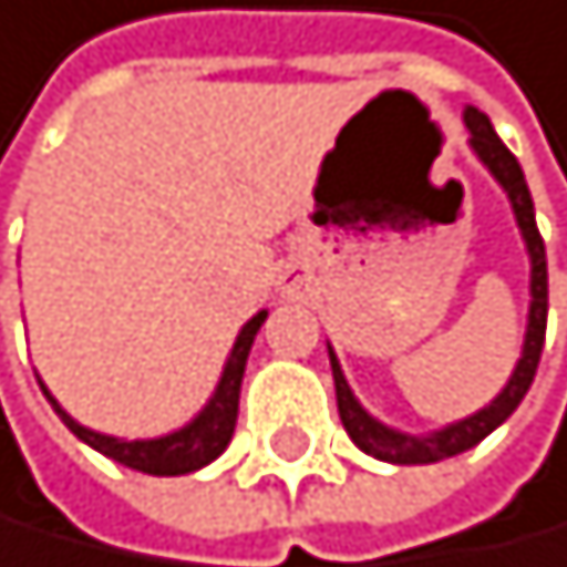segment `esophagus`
Returning <instances> with one entry per match:
<instances>
[{
	"instance_id": "34e87169",
	"label": "esophagus",
	"mask_w": 567,
	"mask_h": 567,
	"mask_svg": "<svg viewBox=\"0 0 567 567\" xmlns=\"http://www.w3.org/2000/svg\"><path fill=\"white\" fill-rule=\"evenodd\" d=\"M296 289H300V281H296V278H286V281H281V292H286V296H292Z\"/></svg>"
}]
</instances>
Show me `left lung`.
<instances>
[{
    "label": "left lung",
    "instance_id": "left-lung-1",
    "mask_svg": "<svg viewBox=\"0 0 567 567\" xmlns=\"http://www.w3.org/2000/svg\"><path fill=\"white\" fill-rule=\"evenodd\" d=\"M463 122L471 130V151L477 155V162L492 173L506 198H511V209H514V220L522 227V238H525V249H528V264H532V275H528V326H525V343H522V358L511 372L506 386L488 401L485 409L471 412L466 420H456L441 431L431 434H409V431H398V426H386L377 416H369V409L361 405L354 398L351 383H347L343 369H340V358L329 347V365H332V380H336V409H340V420H343V431L351 434V441L377 456L383 463H401V466H412V463H437V460H449V456H460V452L474 449L477 441H485L499 423L511 420V412L522 405V398L528 394L532 380H536V369H539V354H543V336H546V246L539 238V227H536V206H532V195H528V184H525V173L517 166V158L511 155L485 111H477L466 104L463 111Z\"/></svg>",
    "mask_w": 567,
    "mask_h": 567
}]
</instances>
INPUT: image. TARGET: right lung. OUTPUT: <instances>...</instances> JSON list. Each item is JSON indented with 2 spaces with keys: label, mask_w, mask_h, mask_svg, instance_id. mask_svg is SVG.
I'll list each match as a JSON object with an SVG mask.
<instances>
[{
  "label": "right lung",
  "mask_w": 567,
  "mask_h": 567,
  "mask_svg": "<svg viewBox=\"0 0 567 567\" xmlns=\"http://www.w3.org/2000/svg\"><path fill=\"white\" fill-rule=\"evenodd\" d=\"M264 321H267V311H256L246 326H241L231 354H227V361H224L220 383H216L213 398L202 405V412L195 420L176 426V431L162 434V437L130 441V437L90 431V426H82L79 420L68 416V412L61 409V401L45 391V383H42V394L50 398L53 412L64 420V426L71 434H75L79 441H85L90 449L104 452L107 460L130 466V471H144V474H155V477H176V474L202 471V466H209L227 445H231V434H235V423H238L241 377H246V361H249V351H252V340H256V332H260Z\"/></svg>",
  "instance_id": "obj_1"
}]
</instances>
